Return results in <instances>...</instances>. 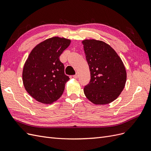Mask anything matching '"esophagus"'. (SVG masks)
I'll return each mask as SVG.
<instances>
[{
	"label": "esophagus",
	"mask_w": 151,
	"mask_h": 151,
	"mask_svg": "<svg viewBox=\"0 0 151 151\" xmlns=\"http://www.w3.org/2000/svg\"><path fill=\"white\" fill-rule=\"evenodd\" d=\"M73 77H74V78H75V79L78 78V77H79V74H78V73H76V74L74 76H73Z\"/></svg>",
	"instance_id": "obj_1"
}]
</instances>
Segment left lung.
I'll return each instance as SVG.
<instances>
[{
    "label": "left lung",
    "mask_w": 151,
    "mask_h": 151,
    "mask_svg": "<svg viewBox=\"0 0 151 151\" xmlns=\"http://www.w3.org/2000/svg\"><path fill=\"white\" fill-rule=\"evenodd\" d=\"M91 74L84 94L94 104H106L115 100L125 88L127 72L121 58L103 41H82Z\"/></svg>",
    "instance_id": "obj_1"
}]
</instances>
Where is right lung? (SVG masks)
I'll return each mask as SVG.
<instances>
[{
	"mask_svg": "<svg viewBox=\"0 0 151 151\" xmlns=\"http://www.w3.org/2000/svg\"><path fill=\"white\" fill-rule=\"evenodd\" d=\"M70 39L54 36L31 50L22 69L26 91L36 101L52 104L61 97L69 77L59 57L70 44Z\"/></svg>",
	"mask_w": 151,
	"mask_h": 151,
	"instance_id": "add662e5",
	"label": "right lung"
}]
</instances>
